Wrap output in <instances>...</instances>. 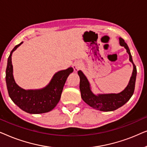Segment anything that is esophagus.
I'll return each instance as SVG.
<instances>
[{"instance_id":"esophagus-1","label":"esophagus","mask_w":147,"mask_h":147,"mask_svg":"<svg viewBox=\"0 0 147 147\" xmlns=\"http://www.w3.org/2000/svg\"><path fill=\"white\" fill-rule=\"evenodd\" d=\"M81 66H82V64L80 63V62H76V63H74L73 65V68H74V71L77 72L78 70L81 68Z\"/></svg>"}]
</instances>
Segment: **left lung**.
<instances>
[{"mask_svg": "<svg viewBox=\"0 0 147 147\" xmlns=\"http://www.w3.org/2000/svg\"><path fill=\"white\" fill-rule=\"evenodd\" d=\"M120 45L123 46L126 49V52L129 55V60L133 64V71L130 78V82L128 86L123 91L119 94H99L96 96L92 93L90 90V84L87 78L83 72L78 71V74L80 76V89L81 92L82 100L91 107L98 109L100 111L110 112L115 110L121 107L126 104L130 98L132 97L134 91L135 82L136 77V67L132 59L130 49L127 44L125 43L122 38H119Z\"/></svg>", "mask_w": 147, "mask_h": 147, "instance_id": "8db88e82", "label": "left lung"}]
</instances>
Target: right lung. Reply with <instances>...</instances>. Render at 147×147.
I'll list each match as a JSON object with an SVG mask.
<instances>
[{
    "label": "right lung",
    "mask_w": 147,
    "mask_h": 147,
    "mask_svg": "<svg viewBox=\"0 0 147 147\" xmlns=\"http://www.w3.org/2000/svg\"><path fill=\"white\" fill-rule=\"evenodd\" d=\"M23 42L16 45L8 58L6 69V82L9 95L16 105L27 113L42 114L53 110L59 102L64 84L74 69L69 67L53 76L51 82L45 88L41 90H25L15 83L13 76L11 55Z\"/></svg>",
    "instance_id": "add662e5"
}]
</instances>
